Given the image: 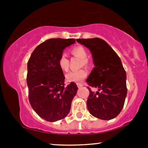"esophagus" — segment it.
Segmentation results:
<instances>
[{
    "instance_id": "esophagus-1",
    "label": "esophagus",
    "mask_w": 148,
    "mask_h": 148,
    "mask_svg": "<svg viewBox=\"0 0 148 148\" xmlns=\"http://www.w3.org/2000/svg\"><path fill=\"white\" fill-rule=\"evenodd\" d=\"M76 85H77L78 88H81V87H82V86H83V84H80V83H77V84H76Z\"/></svg>"
}]
</instances>
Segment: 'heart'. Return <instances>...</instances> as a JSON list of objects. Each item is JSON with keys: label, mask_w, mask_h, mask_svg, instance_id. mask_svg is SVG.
Here are the masks:
<instances>
[{"label": "heart", "mask_w": 148, "mask_h": 148, "mask_svg": "<svg viewBox=\"0 0 148 148\" xmlns=\"http://www.w3.org/2000/svg\"><path fill=\"white\" fill-rule=\"evenodd\" d=\"M71 53L74 56L81 59L79 67L83 66L88 67L90 65V61L88 58V52L82 46H76L70 49ZM58 65L62 72H68L69 68V62L68 58L64 53H62L58 59ZM87 76V71L82 68L78 70L73 71L66 75V79L69 82H79Z\"/></svg>", "instance_id": "obj_1"}]
</instances>
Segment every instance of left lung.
Segmentation results:
<instances>
[{
  "instance_id": "left-lung-1",
  "label": "left lung",
  "mask_w": 148,
  "mask_h": 148,
  "mask_svg": "<svg viewBox=\"0 0 148 148\" xmlns=\"http://www.w3.org/2000/svg\"><path fill=\"white\" fill-rule=\"evenodd\" d=\"M78 42L90 49L95 67L86 80L90 94L87 107L95 118L108 120L123 109L127 95L126 72L118 54L102 39H78ZM91 87L98 91L92 92Z\"/></svg>"
}]
</instances>
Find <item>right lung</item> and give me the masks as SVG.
Listing matches in <instances>:
<instances>
[{
    "mask_svg": "<svg viewBox=\"0 0 148 148\" xmlns=\"http://www.w3.org/2000/svg\"><path fill=\"white\" fill-rule=\"evenodd\" d=\"M74 39H49L39 45L28 61L27 85L32 108L40 118L49 122L63 119L70 111L78 87L74 82L64 84L63 72L58 59Z\"/></svg>",
    "mask_w": 148,
    "mask_h": 148,
    "instance_id": "right-lung-1",
    "label": "right lung"
}]
</instances>
